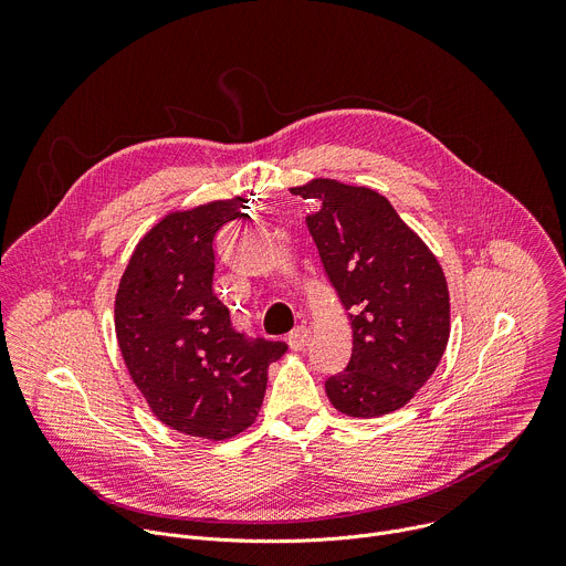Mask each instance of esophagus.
<instances>
[{
    "mask_svg": "<svg viewBox=\"0 0 566 566\" xmlns=\"http://www.w3.org/2000/svg\"><path fill=\"white\" fill-rule=\"evenodd\" d=\"M308 338H311V332L306 329V327H295L291 334H289V338H286V343H289V347L291 349H304L306 347V343H308Z\"/></svg>",
    "mask_w": 566,
    "mask_h": 566,
    "instance_id": "esophagus-1",
    "label": "esophagus"
}]
</instances>
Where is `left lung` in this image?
<instances>
[{"label": "left lung", "instance_id": "1", "mask_svg": "<svg viewBox=\"0 0 566 566\" xmlns=\"http://www.w3.org/2000/svg\"><path fill=\"white\" fill-rule=\"evenodd\" d=\"M315 203L306 217L322 266L354 336L347 369L325 382L347 417H382L434 374L450 338L443 269L423 239L371 188L313 179L291 188Z\"/></svg>", "mask_w": 566, "mask_h": 566}]
</instances>
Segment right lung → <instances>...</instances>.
Wrapping results in <instances>:
<instances>
[{
  "label": "right lung",
  "mask_w": 566,
  "mask_h": 566,
  "mask_svg": "<svg viewBox=\"0 0 566 566\" xmlns=\"http://www.w3.org/2000/svg\"><path fill=\"white\" fill-rule=\"evenodd\" d=\"M247 199L160 219L134 249L116 293V338L154 417L177 432L223 441L253 426L269 365L286 345L234 332L214 295V234Z\"/></svg>",
  "instance_id": "add662e5"
}]
</instances>
